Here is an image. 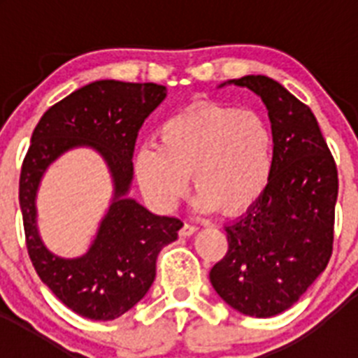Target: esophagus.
<instances>
[{
  "label": "esophagus",
  "mask_w": 358,
  "mask_h": 358,
  "mask_svg": "<svg viewBox=\"0 0 358 358\" xmlns=\"http://www.w3.org/2000/svg\"><path fill=\"white\" fill-rule=\"evenodd\" d=\"M195 231H197V226H195V224L185 222V226L181 227V236H189V235H194Z\"/></svg>",
  "instance_id": "1"
}]
</instances>
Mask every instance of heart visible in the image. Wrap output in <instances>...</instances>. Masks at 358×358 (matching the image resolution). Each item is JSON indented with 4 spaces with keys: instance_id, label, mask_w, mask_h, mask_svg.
I'll return each mask as SVG.
<instances>
[{
    "instance_id": "heart-1",
    "label": "heart",
    "mask_w": 358,
    "mask_h": 358,
    "mask_svg": "<svg viewBox=\"0 0 358 358\" xmlns=\"http://www.w3.org/2000/svg\"><path fill=\"white\" fill-rule=\"evenodd\" d=\"M157 143L140 147L134 169L156 206L170 210L185 197L189 173L197 208L238 215L267 189L274 169V132L255 109L199 102L164 120Z\"/></svg>"
}]
</instances>
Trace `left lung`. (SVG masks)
I'll return each mask as SVG.
<instances>
[{
	"label": "left lung",
	"instance_id": "8db88e82",
	"mask_svg": "<svg viewBox=\"0 0 358 358\" xmlns=\"http://www.w3.org/2000/svg\"><path fill=\"white\" fill-rule=\"evenodd\" d=\"M227 84L248 87L267 107L274 169L264 195L226 226L229 249L210 281L240 314L273 317L290 308L330 262L337 166L314 113L280 82L248 75Z\"/></svg>",
	"mask_w": 358,
	"mask_h": 358
}]
</instances>
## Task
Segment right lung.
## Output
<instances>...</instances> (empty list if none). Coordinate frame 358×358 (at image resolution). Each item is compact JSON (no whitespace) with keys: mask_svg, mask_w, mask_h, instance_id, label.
I'll use <instances>...</instances> for the list:
<instances>
[{"mask_svg":"<svg viewBox=\"0 0 358 358\" xmlns=\"http://www.w3.org/2000/svg\"><path fill=\"white\" fill-rule=\"evenodd\" d=\"M164 96L166 87L152 82H91L50 107L31 134L19 177L28 256L44 285L82 317L113 321L141 301L156 278L157 255L182 227L179 218L150 213L127 197L136 138ZM75 146L94 148L106 159L115 195L88 252L61 259L40 240L35 197L45 169Z\"/></svg>","mask_w":358,"mask_h":358,"instance_id":"add662e5","label":"right lung"}]
</instances>
